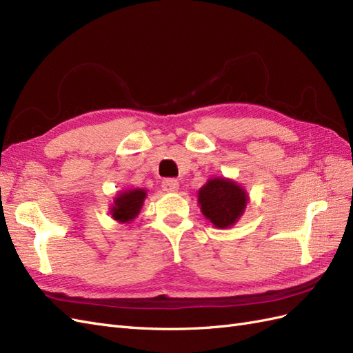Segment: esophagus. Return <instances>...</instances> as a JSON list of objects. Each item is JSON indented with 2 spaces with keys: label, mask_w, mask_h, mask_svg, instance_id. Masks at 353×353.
<instances>
[{
  "label": "esophagus",
  "mask_w": 353,
  "mask_h": 353,
  "mask_svg": "<svg viewBox=\"0 0 353 353\" xmlns=\"http://www.w3.org/2000/svg\"><path fill=\"white\" fill-rule=\"evenodd\" d=\"M178 187H179V183L174 178H166L163 183H161V188H163L165 192H170V193L176 192Z\"/></svg>",
  "instance_id": "obj_1"
}]
</instances>
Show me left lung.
Here are the masks:
<instances>
[{
  "label": "left lung",
  "mask_w": 353,
  "mask_h": 353,
  "mask_svg": "<svg viewBox=\"0 0 353 353\" xmlns=\"http://www.w3.org/2000/svg\"><path fill=\"white\" fill-rule=\"evenodd\" d=\"M248 202L246 190L225 176L209 178L197 193L200 211L216 228L234 225L243 215Z\"/></svg>",
  "instance_id": "8db88e82"
}]
</instances>
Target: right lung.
Returning a JSON list of instances; mask_svg holds the SVG:
<instances>
[{
  "label": "right lung",
  "mask_w": 353,
  "mask_h": 353,
  "mask_svg": "<svg viewBox=\"0 0 353 353\" xmlns=\"http://www.w3.org/2000/svg\"><path fill=\"white\" fill-rule=\"evenodd\" d=\"M145 197L147 190L144 188H130L125 190V192H119L110 208L111 216L121 224L132 223L141 212Z\"/></svg>",
  "instance_id": "right-lung-1"
}]
</instances>
